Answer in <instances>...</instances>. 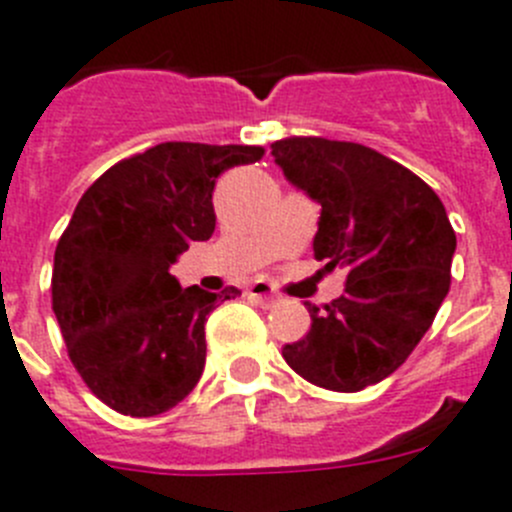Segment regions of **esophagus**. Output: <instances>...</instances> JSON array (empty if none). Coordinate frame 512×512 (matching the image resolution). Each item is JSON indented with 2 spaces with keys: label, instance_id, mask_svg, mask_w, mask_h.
Masks as SVG:
<instances>
[{
  "label": "esophagus",
  "instance_id": "esophagus-1",
  "mask_svg": "<svg viewBox=\"0 0 512 512\" xmlns=\"http://www.w3.org/2000/svg\"><path fill=\"white\" fill-rule=\"evenodd\" d=\"M247 296L255 298V301L260 303V306H265V308L275 306V303L280 301L278 293H275V290L270 288V285H267V283H252L250 288H247Z\"/></svg>",
  "mask_w": 512,
  "mask_h": 512
}]
</instances>
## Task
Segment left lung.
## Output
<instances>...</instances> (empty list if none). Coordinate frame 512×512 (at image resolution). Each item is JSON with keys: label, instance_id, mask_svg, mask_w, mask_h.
I'll list each match as a JSON object with an SVG mask.
<instances>
[{"label": "left lung", "instance_id": "obj_1", "mask_svg": "<svg viewBox=\"0 0 512 512\" xmlns=\"http://www.w3.org/2000/svg\"><path fill=\"white\" fill-rule=\"evenodd\" d=\"M283 176L321 206L313 255L349 270L344 296L285 344L293 370L319 388L357 393L393 375L434 324L449 293L457 234L416 173L357 142H273Z\"/></svg>", "mask_w": 512, "mask_h": 512}]
</instances>
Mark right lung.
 I'll return each mask as SVG.
<instances>
[{
    "mask_svg": "<svg viewBox=\"0 0 512 512\" xmlns=\"http://www.w3.org/2000/svg\"><path fill=\"white\" fill-rule=\"evenodd\" d=\"M255 145L160 142L119 160L81 196L53 262V311L68 357L117 413L160 416L199 382L219 293L181 288L170 265L214 234L216 178Z\"/></svg>",
    "mask_w": 512,
    "mask_h": 512,
    "instance_id": "right-lung-1",
    "label": "right lung"
}]
</instances>
